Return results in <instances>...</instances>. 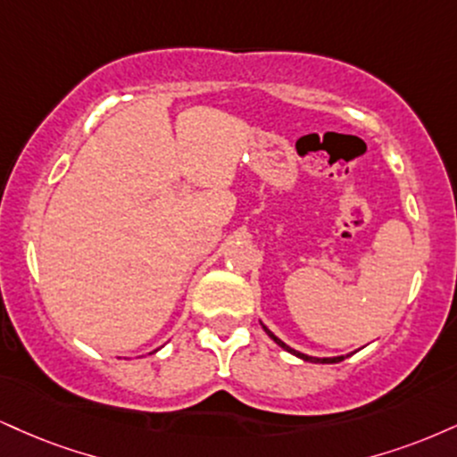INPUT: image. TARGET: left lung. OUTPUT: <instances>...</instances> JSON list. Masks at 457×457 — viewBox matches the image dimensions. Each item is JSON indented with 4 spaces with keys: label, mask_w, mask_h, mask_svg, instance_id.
I'll return each mask as SVG.
<instances>
[{
    "label": "left lung",
    "mask_w": 457,
    "mask_h": 457,
    "mask_svg": "<svg viewBox=\"0 0 457 457\" xmlns=\"http://www.w3.org/2000/svg\"><path fill=\"white\" fill-rule=\"evenodd\" d=\"M262 328H263V332L268 334V337H270L274 343L278 345V347L281 349H285L287 351V353H291V355H295V357H300V360H304V361H312V364H338V361H343L345 357H349V355H337V357H312V355H306V353H300V351H295V349H291L289 345H285L281 338L278 337H274V334L270 332V329H268L266 326H263L262 323Z\"/></svg>",
    "instance_id": "obj_1"
}]
</instances>
